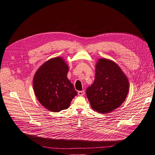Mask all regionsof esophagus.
I'll use <instances>...</instances> for the list:
<instances>
[{
	"label": "esophagus",
	"instance_id": "1",
	"mask_svg": "<svg viewBox=\"0 0 155 155\" xmlns=\"http://www.w3.org/2000/svg\"><path fill=\"white\" fill-rule=\"evenodd\" d=\"M78 95H79V96H83L84 94H85V91H78Z\"/></svg>",
	"mask_w": 155,
	"mask_h": 155
}]
</instances>
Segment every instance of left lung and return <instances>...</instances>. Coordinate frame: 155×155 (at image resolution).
Masks as SVG:
<instances>
[{"instance_id":"8db88e82","label":"left lung","mask_w":155,"mask_h":155,"mask_svg":"<svg viewBox=\"0 0 155 155\" xmlns=\"http://www.w3.org/2000/svg\"><path fill=\"white\" fill-rule=\"evenodd\" d=\"M95 79L86 90L92 109L102 114L119 107L129 92L128 78L113 61L100 58L97 61Z\"/></svg>"}]
</instances>
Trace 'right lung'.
I'll list each match as a JSON object with an SVG mask.
<instances>
[{
    "label": "right lung",
    "instance_id": "obj_1",
    "mask_svg": "<svg viewBox=\"0 0 155 155\" xmlns=\"http://www.w3.org/2000/svg\"><path fill=\"white\" fill-rule=\"evenodd\" d=\"M68 68L63 58L56 57L46 61L34 75L33 87L35 95L40 104L51 112L68 109L78 94L67 78Z\"/></svg>",
    "mask_w": 155,
    "mask_h": 155
}]
</instances>
